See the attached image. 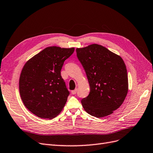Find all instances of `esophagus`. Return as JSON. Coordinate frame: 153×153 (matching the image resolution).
Returning <instances> with one entry per match:
<instances>
[{
  "mask_svg": "<svg viewBox=\"0 0 153 153\" xmlns=\"http://www.w3.org/2000/svg\"><path fill=\"white\" fill-rule=\"evenodd\" d=\"M77 89H75L74 90H73V91H72V95H75V94H76V93H77Z\"/></svg>",
  "mask_w": 153,
  "mask_h": 153,
  "instance_id": "1",
  "label": "esophagus"
}]
</instances>
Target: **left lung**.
<instances>
[{
    "label": "left lung",
    "instance_id": "left-lung-1",
    "mask_svg": "<svg viewBox=\"0 0 153 153\" xmlns=\"http://www.w3.org/2000/svg\"><path fill=\"white\" fill-rule=\"evenodd\" d=\"M76 53L90 86V94L81 100L84 109L97 117L111 114L121 105L128 90L124 61L97 44L77 48Z\"/></svg>",
    "mask_w": 153,
    "mask_h": 153
}]
</instances>
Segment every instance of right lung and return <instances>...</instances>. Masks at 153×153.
<instances>
[{"label":"right lung","instance_id":"add662e5","mask_svg":"<svg viewBox=\"0 0 153 153\" xmlns=\"http://www.w3.org/2000/svg\"><path fill=\"white\" fill-rule=\"evenodd\" d=\"M74 51V48L48 47L24 65L19 77V93L25 106L37 117L52 119L65 106L70 93L61 70Z\"/></svg>","mask_w":153,"mask_h":153}]
</instances>
